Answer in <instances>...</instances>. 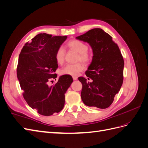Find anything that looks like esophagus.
Listing matches in <instances>:
<instances>
[{
  "label": "esophagus",
  "instance_id": "1",
  "mask_svg": "<svg viewBox=\"0 0 148 148\" xmlns=\"http://www.w3.org/2000/svg\"><path fill=\"white\" fill-rule=\"evenodd\" d=\"M73 80H77L78 79V77H76V76H74V77H73Z\"/></svg>",
  "mask_w": 148,
  "mask_h": 148
}]
</instances>
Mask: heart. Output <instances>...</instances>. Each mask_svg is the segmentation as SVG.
<instances>
[{
  "instance_id": "1",
  "label": "heart",
  "mask_w": 148,
  "mask_h": 148,
  "mask_svg": "<svg viewBox=\"0 0 148 148\" xmlns=\"http://www.w3.org/2000/svg\"><path fill=\"white\" fill-rule=\"evenodd\" d=\"M68 46L70 49L78 52L77 60L87 62L90 59V56L88 53V47L86 44L79 40H72L68 42ZM65 52L63 47L57 49L55 53V58L58 64H62L65 60ZM84 69V65L81 62L76 64H67L60 70L62 75H68L71 76H77L80 71Z\"/></svg>"
}]
</instances>
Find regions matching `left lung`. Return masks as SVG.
Wrapping results in <instances>:
<instances>
[{"mask_svg": "<svg viewBox=\"0 0 148 148\" xmlns=\"http://www.w3.org/2000/svg\"><path fill=\"white\" fill-rule=\"evenodd\" d=\"M91 46L92 60L86 71L87 82L79 77L82 83V99L89 107L106 109L113 102L123 81L124 60L117 44L101 28H94L76 38Z\"/></svg>", "mask_w": 148, "mask_h": 148, "instance_id": "1", "label": "left lung"}]
</instances>
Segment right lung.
<instances>
[{
    "label": "right lung",
    "instance_id": "1",
    "mask_svg": "<svg viewBox=\"0 0 148 148\" xmlns=\"http://www.w3.org/2000/svg\"><path fill=\"white\" fill-rule=\"evenodd\" d=\"M66 38V36L38 34L25 44L19 55L16 73L23 97L29 107L42 115L62 110L65 94L73 82L70 75H64L56 84L49 85L51 79L57 78L56 52Z\"/></svg>",
    "mask_w": 148,
    "mask_h": 148
}]
</instances>
